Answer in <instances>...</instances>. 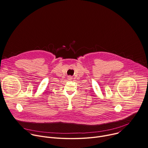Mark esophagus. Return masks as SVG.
Masks as SVG:
<instances>
[{
	"label": "esophagus",
	"instance_id": "obj_1",
	"mask_svg": "<svg viewBox=\"0 0 148 148\" xmlns=\"http://www.w3.org/2000/svg\"><path fill=\"white\" fill-rule=\"evenodd\" d=\"M67 79L69 80V81H71L72 79V77L71 76H68L67 77Z\"/></svg>",
	"mask_w": 148,
	"mask_h": 148
}]
</instances>
